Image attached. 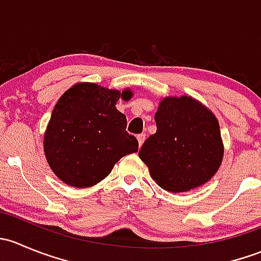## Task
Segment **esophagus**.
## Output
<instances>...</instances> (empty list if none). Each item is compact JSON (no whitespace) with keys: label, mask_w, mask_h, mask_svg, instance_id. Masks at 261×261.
<instances>
[{"label":"esophagus","mask_w":261,"mask_h":261,"mask_svg":"<svg viewBox=\"0 0 261 261\" xmlns=\"http://www.w3.org/2000/svg\"><path fill=\"white\" fill-rule=\"evenodd\" d=\"M146 139V135L145 134H140V135H138V141H139V146H141L144 144V141H145Z\"/></svg>","instance_id":"obj_1"}]
</instances>
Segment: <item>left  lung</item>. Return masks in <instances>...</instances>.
Instances as JSON below:
<instances>
[{
	"label": "left lung",
	"mask_w": 261,
	"mask_h": 261,
	"mask_svg": "<svg viewBox=\"0 0 261 261\" xmlns=\"http://www.w3.org/2000/svg\"><path fill=\"white\" fill-rule=\"evenodd\" d=\"M156 133L139 156L152 179L169 192H186L210 180L220 168L223 146L218 121L192 97H168L159 105Z\"/></svg>",
	"instance_id": "1"
}]
</instances>
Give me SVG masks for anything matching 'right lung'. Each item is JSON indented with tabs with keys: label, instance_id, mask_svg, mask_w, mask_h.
I'll use <instances>...</instances> for the list:
<instances>
[{
	"label": "right lung",
	"instance_id": "add662e5",
	"mask_svg": "<svg viewBox=\"0 0 261 261\" xmlns=\"http://www.w3.org/2000/svg\"><path fill=\"white\" fill-rule=\"evenodd\" d=\"M130 98L94 83L75 84L53 110L44 150L53 172L77 188L94 186L111 173L125 155L136 152L139 143L126 131V116L116 109L118 98Z\"/></svg>",
	"mask_w": 261,
	"mask_h": 261
}]
</instances>
